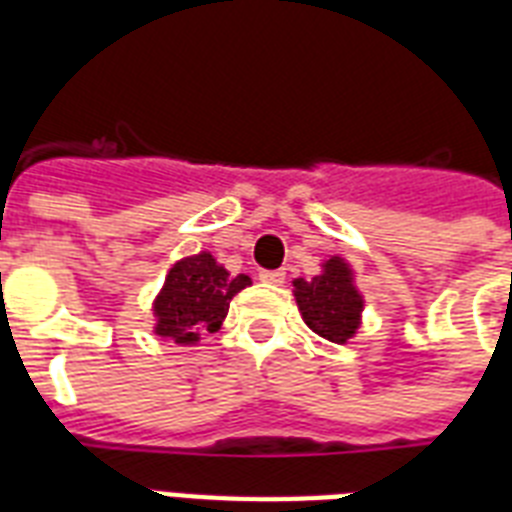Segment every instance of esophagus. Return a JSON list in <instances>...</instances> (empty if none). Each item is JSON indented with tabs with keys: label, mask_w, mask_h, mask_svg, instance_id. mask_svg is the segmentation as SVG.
Masks as SVG:
<instances>
[{
	"label": "esophagus",
	"mask_w": 512,
	"mask_h": 512,
	"mask_svg": "<svg viewBox=\"0 0 512 512\" xmlns=\"http://www.w3.org/2000/svg\"><path fill=\"white\" fill-rule=\"evenodd\" d=\"M259 280L261 283L280 285L285 280V272L283 269H264V272H259Z\"/></svg>",
	"instance_id": "34e87169"
}]
</instances>
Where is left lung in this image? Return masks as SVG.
Listing matches in <instances>:
<instances>
[{
    "label": "left lung",
    "instance_id": "1",
    "mask_svg": "<svg viewBox=\"0 0 512 512\" xmlns=\"http://www.w3.org/2000/svg\"><path fill=\"white\" fill-rule=\"evenodd\" d=\"M293 296L304 323L328 342L347 344L358 334L366 299L355 283V269L342 256L323 261L312 280L296 277Z\"/></svg>",
    "mask_w": 512,
    "mask_h": 512
}]
</instances>
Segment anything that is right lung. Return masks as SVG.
<instances>
[{"label": "right lung", "instance_id": "1", "mask_svg": "<svg viewBox=\"0 0 512 512\" xmlns=\"http://www.w3.org/2000/svg\"><path fill=\"white\" fill-rule=\"evenodd\" d=\"M251 285L248 275H229L211 251L176 261L152 301L154 334L189 347L216 334L227 318L229 301Z\"/></svg>", "mask_w": 512, "mask_h": 512}]
</instances>
